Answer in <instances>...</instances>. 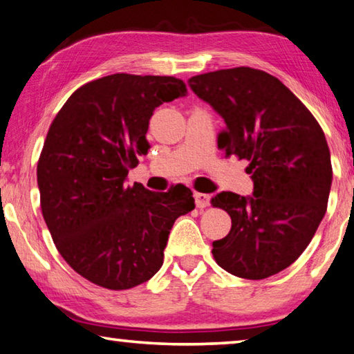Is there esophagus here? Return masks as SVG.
Instances as JSON below:
<instances>
[{"instance_id": "esophagus-1", "label": "esophagus", "mask_w": 354, "mask_h": 354, "mask_svg": "<svg viewBox=\"0 0 354 354\" xmlns=\"http://www.w3.org/2000/svg\"><path fill=\"white\" fill-rule=\"evenodd\" d=\"M195 196V205L196 207H207L209 205H211V195L207 194H200V192H196V194L194 195Z\"/></svg>"}]
</instances>
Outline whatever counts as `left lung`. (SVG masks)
Masks as SVG:
<instances>
[{
	"label": "left lung",
	"mask_w": 354,
	"mask_h": 354,
	"mask_svg": "<svg viewBox=\"0 0 354 354\" xmlns=\"http://www.w3.org/2000/svg\"><path fill=\"white\" fill-rule=\"evenodd\" d=\"M189 87L225 120L218 147L250 160L253 194L220 192L231 231L212 242L221 268L263 279L298 259L325 217L333 183L325 134L278 77L250 67L192 76Z\"/></svg>",
	"instance_id": "obj_1"
}]
</instances>
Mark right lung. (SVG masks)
I'll return each mask as SVG.
<instances>
[{"mask_svg": "<svg viewBox=\"0 0 354 354\" xmlns=\"http://www.w3.org/2000/svg\"><path fill=\"white\" fill-rule=\"evenodd\" d=\"M187 95L173 76L117 73L77 88L48 131L37 164L40 206L59 253L93 284L124 290L153 278L192 190L127 185L149 149L156 107Z\"/></svg>", "mask_w": 354, "mask_h": 354, "instance_id": "obj_1", "label": "right lung"}]
</instances>
